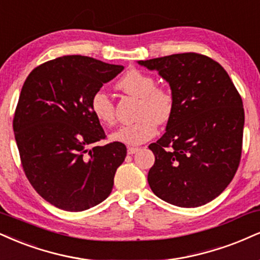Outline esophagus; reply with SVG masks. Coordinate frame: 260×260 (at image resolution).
<instances>
[{
  "label": "esophagus",
  "instance_id": "34e87169",
  "mask_svg": "<svg viewBox=\"0 0 260 260\" xmlns=\"http://www.w3.org/2000/svg\"><path fill=\"white\" fill-rule=\"evenodd\" d=\"M138 148H133V146H129V148L127 149V154L128 155H133V154H136L137 151H138Z\"/></svg>",
  "mask_w": 260,
  "mask_h": 260
}]
</instances>
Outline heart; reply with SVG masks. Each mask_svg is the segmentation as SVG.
I'll return each mask as SVG.
<instances>
[{
  "instance_id": "b5f03b06",
  "label": "heart",
  "mask_w": 260,
  "mask_h": 260,
  "mask_svg": "<svg viewBox=\"0 0 260 260\" xmlns=\"http://www.w3.org/2000/svg\"><path fill=\"white\" fill-rule=\"evenodd\" d=\"M117 89L124 94L138 98L136 122L118 128L111 134L114 142L127 145H139L148 142L157 132V124L171 120L174 111V96L171 89L156 86L151 75L132 69L116 83ZM90 110L96 120L105 126L115 123V105L110 96L98 90L90 98Z\"/></svg>"
}]
</instances>
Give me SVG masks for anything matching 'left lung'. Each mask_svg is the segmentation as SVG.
Segmentation results:
<instances>
[{"instance_id": "left-lung-1", "label": "left lung", "mask_w": 260, "mask_h": 260, "mask_svg": "<svg viewBox=\"0 0 260 260\" xmlns=\"http://www.w3.org/2000/svg\"><path fill=\"white\" fill-rule=\"evenodd\" d=\"M170 83L174 111L166 133L149 145L148 174L157 198L178 207H199L224 191L239 168L245 111L224 68L199 53L139 60Z\"/></svg>"}]
</instances>
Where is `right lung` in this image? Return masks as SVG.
I'll return each mask as SVG.
<instances>
[{
	"label": "right lung",
	"instance_id": "1",
	"mask_svg": "<svg viewBox=\"0 0 260 260\" xmlns=\"http://www.w3.org/2000/svg\"><path fill=\"white\" fill-rule=\"evenodd\" d=\"M123 70L84 55H65L34 69L25 80L13 131L25 176L37 193L55 207L86 211L110 195L127 149L104 146L105 132L90 98Z\"/></svg>",
	"mask_w": 260,
	"mask_h": 260
}]
</instances>
